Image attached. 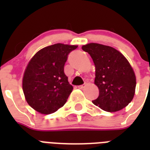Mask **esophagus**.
Here are the masks:
<instances>
[{"instance_id": "1", "label": "esophagus", "mask_w": 150, "mask_h": 150, "mask_svg": "<svg viewBox=\"0 0 150 150\" xmlns=\"http://www.w3.org/2000/svg\"><path fill=\"white\" fill-rule=\"evenodd\" d=\"M86 86V83H85L84 85H81V86H79V89H83V88H84Z\"/></svg>"}]
</instances>
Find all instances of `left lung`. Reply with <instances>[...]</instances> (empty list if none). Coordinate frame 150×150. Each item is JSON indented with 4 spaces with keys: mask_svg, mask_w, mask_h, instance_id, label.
<instances>
[{
    "mask_svg": "<svg viewBox=\"0 0 150 150\" xmlns=\"http://www.w3.org/2000/svg\"><path fill=\"white\" fill-rule=\"evenodd\" d=\"M91 56L96 68L95 84L99 89L96 106L108 112L121 110L132 100L136 79L123 54L109 46L91 43L82 46Z\"/></svg>",
    "mask_w": 150,
    "mask_h": 150,
    "instance_id": "8db88e82",
    "label": "left lung"
}]
</instances>
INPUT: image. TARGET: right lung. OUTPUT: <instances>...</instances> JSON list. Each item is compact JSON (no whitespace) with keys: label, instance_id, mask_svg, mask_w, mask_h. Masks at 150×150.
<instances>
[{"label":"right lung","instance_id":"obj_1","mask_svg":"<svg viewBox=\"0 0 150 150\" xmlns=\"http://www.w3.org/2000/svg\"><path fill=\"white\" fill-rule=\"evenodd\" d=\"M78 46L56 43L39 50L28 64L22 89L32 108L50 114L63 107L73 87L64 72L68 54Z\"/></svg>","mask_w":150,"mask_h":150}]
</instances>
